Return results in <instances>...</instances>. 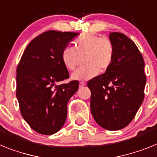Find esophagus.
Listing matches in <instances>:
<instances>
[{
    "label": "esophagus",
    "instance_id": "34e87169",
    "mask_svg": "<svg viewBox=\"0 0 157 157\" xmlns=\"http://www.w3.org/2000/svg\"><path fill=\"white\" fill-rule=\"evenodd\" d=\"M85 85H86V83L85 82H83V81L80 82V88H82V87L85 86Z\"/></svg>",
    "mask_w": 157,
    "mask_h": 157
}]
</instances>
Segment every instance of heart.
Returning a JSON list of instances; mask_svg holds the SVG:
<instances>
[{
	"label": "heart",
	"mask_w": 157,
	"mask_h": 157,
	"mask_svg": "<svg viewBox=\"0 0 157 157\" xmlns=\"http://www.w3.org/2000/svg\"><path fill=\"white\" fill-rule=\"evenodd\" d=\"M114 49L108 38L95 35H83L75 42V49L65 46L61 54L64 66L73 70L78 65L80 58L84 57L85 65L79 68L71 75L74 80H88L96 77L101 71H106L113 63Z\"/></svg>",
	"instance_id": "obj_1"
}]
</instances>
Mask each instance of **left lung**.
Wrapping results in <instances>:
<instances>
[{
    "label": "left lung",
    "instance_id": "left-lung-1",
    "mask_svg": "<svg viewBox=\"0 0 157 157\" xmlns=\"http://www.w3.org/2000/svg\"><path fill=\"white\" fill-rule=\"evenodd\" d=\"M109 39L114 49L112 65L87 85L95 122L107 130H118L129 125L141 107L146 77L144 59L135 43L119 32L110 33Z\"/></svg>",
    "mask_w": 157,
    "mask_h": 157
}]
</instances>
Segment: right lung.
<instances>
[{"label":"right lung","instance_id":"obj_1","mask_svg":"<svg viewBox=\"0 0 157 157\" xmlns=\"http://www.w3.org/2000/svg\"><path fill=\"white\" fill-rule=\"evenodd\" d=\"M48 31L27 46L16 69V98L22 116L37 133L51 135L65 124L67 104L79 88L77 80L58 85L69 77L61 59L64 47L78 35Z\"/></svg>","mask_w":157,"mask_h":157}]
</instances>
